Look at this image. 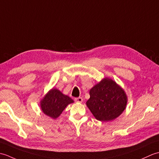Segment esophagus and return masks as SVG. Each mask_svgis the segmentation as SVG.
<instances>
[{"mask_svg": "<svg viewBox=\"0 0 159 159\" xmlns=\"http://www.w3.org/2000/svg\"><path fill=\"white\" fill-rule=\"evenodd\" d=\"M74 100H75L76 102H83V98L81 97L76 98H74Z\"/></svg>", "mask_w": 159, "mask_h": 159, "instance_id": "34e87169", "label": "esophagus"}]
</instances>
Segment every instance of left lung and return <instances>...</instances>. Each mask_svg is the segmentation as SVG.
<instances>
[{
  "instance_id": "left-lung-1",
  "label": "left lung",
  "mask_w": 159,
  "mask_h": 159,
  "mask_svg": "<svg viewBox=\"0 0 159 159\" xmlns=\"http://www.w3.org/2000/svg\"><path fill=\"white\" fill-rule=\"evenodd\" d=\"M87 106L98 120L116 119L126 108L127 96L124 91L109 79H104L91 89Z\"/></svg>"
}]
</instances>
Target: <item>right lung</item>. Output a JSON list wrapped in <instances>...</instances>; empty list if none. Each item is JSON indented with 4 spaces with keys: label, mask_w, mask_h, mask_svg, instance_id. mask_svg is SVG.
I'll return each instance as SVG.
<instances>
[{
    "label": "right lung",
    "mask_w": 159,
    "mask_h": 159,
    "mask_svg": "<svg viewBox=\"0 0 159 159\" xmlns=\"http://www.w3.org/2000/svg\"><path fill=\"white\" fill-rule=\"evenodd\" d=\"M73 102L69 96L64 95L58 89H52L41 101V107L46 115L55 119L60 116L67 104Z\"/></svg>",
    "instance_id": "obj_1"
}]
</instances>
